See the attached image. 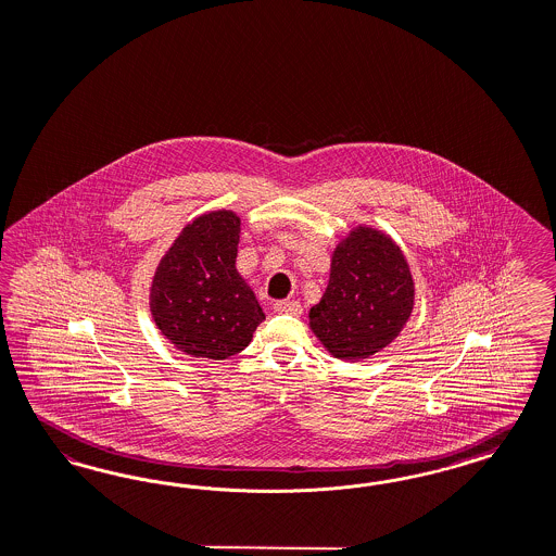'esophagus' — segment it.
Listing matches in <instances>:
<instances>
[{
    "instance_id": "1",
    "label": "esophagus",
    "mask_w": 556,
    "mask_h": 556,
    "mask_svg": "<svg viewBox=\"0 0 556 556\" xmlns=\"http://www.w3.org/2000/svg\"><path fill=\"white\" fill-rule=\"evenodd\" d=\"M277 314H289V316H300L302 314V304L295 300H281L275 304Z\"/></svg>"
}]
</instances>
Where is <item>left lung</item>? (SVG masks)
Here are the masks:
<instances>
[{
    "instance_id": "1",
    "label": "left lung",
    "mask_w": 556,
    "mask_h": 556,
    "mask_svg": "<svg viewBox=\"0 0 556 556\" xmlns=\"http://www.w3.org/2000/svg\"><path fill=\"white\" fill-rule=\"evenodd\" d=\"M415 304L403 250L382 231L359 226L332 252L325 295L309 309V328L330 355L367 359L390 345Z\"/></svg>"
}]
</instances>
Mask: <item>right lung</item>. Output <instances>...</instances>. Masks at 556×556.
Returning <instances> with one entry per match:
<instances>
[{"label": "right lung", "mask_w": 556, "mask_h": 556, "mask_svg": "<svg viewBox=\"0 0 556 556\" xmlns=\"http://www.w3.org/2000/svg\"><path fill=\"white\" fill-rule=\"evenodd\" d=\"M240 217L211 211L180 231L153 275V323L178 351L213 362L252 341L265 320L254 291L236 268Z\"/></svg>", "instance_id": "obj_1"}]
</instances>
